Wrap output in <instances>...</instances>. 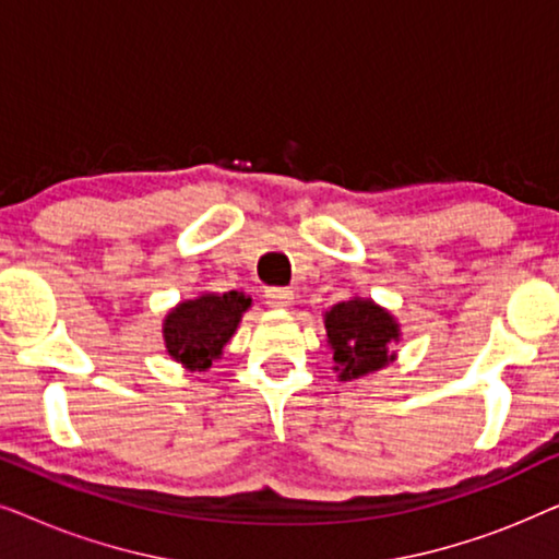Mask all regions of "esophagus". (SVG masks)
I'll return each instance as SVG.
<instances>
[{"mask_svg":"<svg viewBox=\"0 0 559 559\" xmlns=\"http://www.w3.org/2000/svg\"><path fill=\"white\" fill-rule=\"evenodd\" d=\"M264 300H266V305H270V308L285 310V308H289V305H293L295 295H293V289H287V287H270L264 293Z\"/></svg>","mask_w":559,"mask_h":559,"instance_id":"esophagus-1","label":"esophagus"}]
</instances>
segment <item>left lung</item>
<instances>
[{"instance_id": "8db88e82", "label": "left lung", "mask_w": 559, "mask_h": 559, "mask_svg": "<svg viewBox=\"0 0 559 559\" xmlns=\"http://www.w3.org/2000/svg\"><path fill=\"white\" fill-rule=\"evenodd\" d=\"M325 331L341 379H356L386 366L400 338L394 318L371 300L338 302L325 312Z\"/></svg>"}]
</instances>
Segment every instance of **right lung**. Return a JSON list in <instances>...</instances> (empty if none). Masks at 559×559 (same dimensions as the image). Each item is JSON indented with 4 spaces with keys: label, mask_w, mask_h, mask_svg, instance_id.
Instances as JSON below:
<instances>
[{
    "label": "right lung",
    "mask_w": 559,
    "mask_h": 559,
    "mask_svg": "<svg viewBox=\"0 0 559 559\" xmlns=\"http://www.w3.org/2000/svg\"><path fill=\"white\" fill-rule=\"evenodd\" d=\"M249 305L251 300L241 293L203 295L198 300L180 302L163 325L167 354L190 371L209 369L234 335L241 312Z\"/></svg>",
    "instance_id": "1"
}]
</instances>
